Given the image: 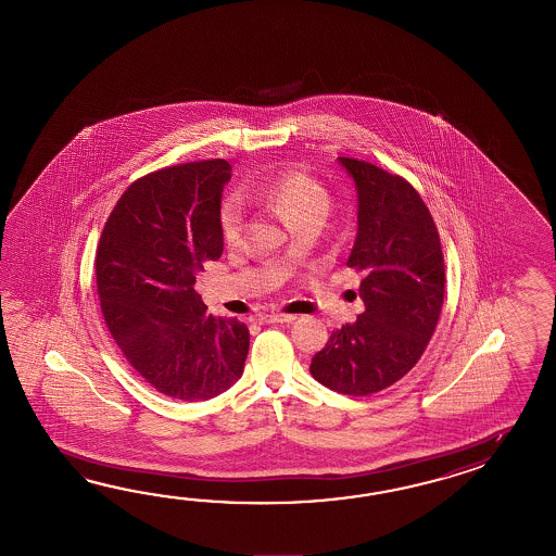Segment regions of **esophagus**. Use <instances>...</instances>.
Wrapping results in <instances>:
<instances>
[{"mask_svg": "<svg viewBox=\"0 0 556 556\" xmlns=\"http://www.w3.org/2000/svg\"><path fill=\"white\" fill-rule=\"evenodd\" d=\"M295 318L294 314H262L258 324H292Z\"/></svg>", "mask_w": 556, "mask_h": 556, "instance_id": "esophagus-1", "label": "esophagus"}]
</instances>
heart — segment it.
<instances>
[{
    "label": "heart",
    "instance_id": "1",
    "mask_svg": "<svg viewBox=\"0 0 556 556\" xmlns=\"http://www.w3.org/2000/svg\"><path fill=\"white\" fill-rule=\"evenodd\" d=\"M250 197L273 208L290 228L307 223L324 220L330 208V192L309 175L306 168L290 166L274 173L268 178L250 187ZM244 202L238 194L226 197L218 211L220 235L226 242H237L244 228Z\"/></svg>",
    "mask_w": 556,
    "mask_h": 556
}]
</instances>
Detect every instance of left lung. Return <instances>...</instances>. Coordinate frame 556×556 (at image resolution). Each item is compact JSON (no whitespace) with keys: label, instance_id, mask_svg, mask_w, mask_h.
<instances>
[{"label":"left lung","instance_id":"8db88e82","mask_svg":"<svg viewBox=\"0 0 556 556\" xmlns=\"http://www.w3.org/2000/svg\"><path fill=\"white\" fill-rule=\"evenodd\" d=\"M340 163L357 189L348 266L364 274L366 309L331 331L309 371L321 386L357 397L390 388L426 352L443 307L445 262L435 220L409 180L350 156Z\"/></svg>","mask_w":556,"mask_h":556}]
</instances>
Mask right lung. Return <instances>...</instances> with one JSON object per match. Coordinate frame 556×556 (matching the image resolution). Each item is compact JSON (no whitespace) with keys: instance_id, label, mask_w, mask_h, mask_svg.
Listing matches in <instances>:
<instances>
[{"instance_id":"add662e5","label":"right lung","mask_w":556,"mask_h":556,"mask_svg":"<svg viewBox=\"0 0 556 556\" xmlns=\"http://www.w3.org/2000/svg\"><path fill=\"white\" fill-rule=\"evenodd\" d=\"M232 166L225 159L166 166L121 194L94 252L106 328L130 367L159 393L211 400L244 371L250 331L214 318L197 273L223 254L218 211Z\"/></svg>"}]
</instances>
